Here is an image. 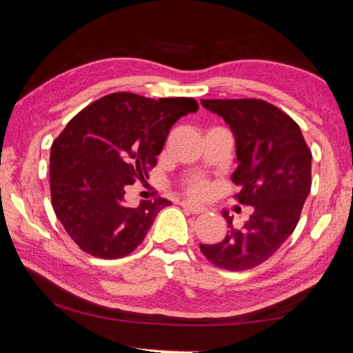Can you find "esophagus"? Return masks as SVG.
Here are the masks:
<instances>
[{
	"instance_id": "obj_1",
	"label": "esophagus",
	"mask_w": 353,
	"mask_h": 353,
	"mask_svg": "<svg viewBox=\"0 0 353 353\" xmlns=\"http://www.w3.org/2000/svg\"><path fill=\"white\" fill-rule=\"evenodd\" d=\"M181 205L185 208V210H188L190 213H193V214H199L202 212H205L204 207L199 205V204H194V202H191V201H182Z\"/></svg>"
}]
</instances>
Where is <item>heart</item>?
Listing matches in <instances>:
<instances>
[{
	"instance_id": "heart-1",
	"label": "heart",
	"mask_w": 353,
	"mask_h": 353,
	"mask_svg": "<svg viewBox=\"0 0 353 353\" xmlns=\"http://www.w3.org/2000/svg\"><path fill=\"white\" fill-rule=\"evenodd\" d=\"M188 193H191L196 198H205L210 193V183L207 181H194L188 185Z\"/></svg>"
}]
</instances>
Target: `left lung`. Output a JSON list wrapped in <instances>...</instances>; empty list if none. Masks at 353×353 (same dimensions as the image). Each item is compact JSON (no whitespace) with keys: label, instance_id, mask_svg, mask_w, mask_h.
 <instances>
[{"label":"left lung","instance_id":"1","mask_svg":"<svg viewBox=\"0 0 353 353\" xmlns=\"http://www.w3.org/2000/svg\"><path fill=\"white\" fill-rule=\"evenodd\" d=\"M229 124L236 141L234 198L254 213L241 229L223 212L229 234L216 244H199L214 266L248 271L277 252L301 218L312 188V151L301 128L279 107L263 99H201Z\"/></svg>","mask_w":353,"mask_h":353}]
</instances>
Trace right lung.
Returning a JSON list of instances; mask_svg holds the SVG:
<instances>
[{
	"mask_svg": "<svg viewBox=\"0 0 353 353\" xmlns=\"http://www.w3.org/2000/svg\"><path fill=\"white\" fill-rule=\"evenodd\" d=\"M193 98L151 99L119 92L99 98L70 119L52 141V208L83 252L115 260L145 240L168 199L124 204L128 185L145 181L179 118L198 110Z\"/></svg>",
	"mask_w": 353,
	"mask_h": 353,
	"instance_id": "right-lung-1",
	"label": "right lung"
}]
</instances>
